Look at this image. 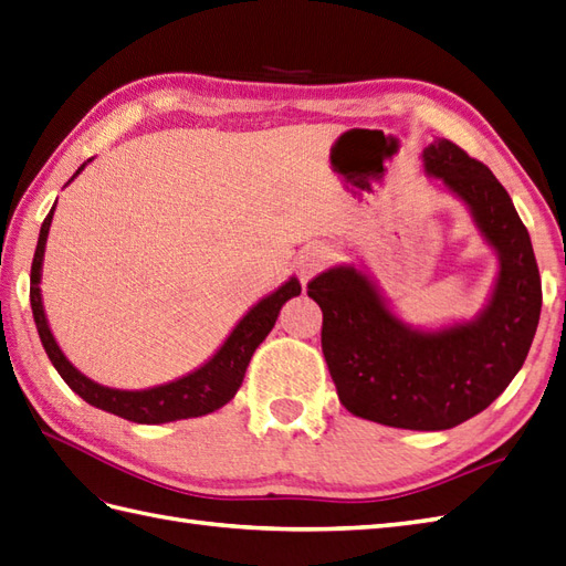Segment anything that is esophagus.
<instances>
[{
	"label": "esophagus",
	"instance_id": "1",
	"mask_svg": "<svg viewBox=\"0 0 566 566\" xmlns=\"http://www.w3.org/2000/svg\"><path fill=\"white\" fill-rule=\"evenodd\" d=\"M327 262H331V251L325 245H313L308 251H304V255L298 258V277L304 284H308V280H313Z\"/></svg>",
	"mask_w": 566,
	"mask_h": 566
}]
</instances>
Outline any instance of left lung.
Returning <instances> with one entry per match:
<instances>
[{"label":"left lung","instance_id":"1","mask_svg":"<svg viewBox=\"0 0 566 566\" xmlns=\"http://www.w3.org/2000/svg\"><path fill=\"white\" fill-rule=\"evenodd\" d=\"M424 176L468 209L499 270L478 315L437 327L407 323L364 265H335L308 284L323 311V354L339 402L371 422L441 431L490 407L521 371L543 289L528 229L492 170L449 139L422 151Z\"/></svg>","mask_w":566,"mask_h":566}]
</instances>
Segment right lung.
Here are the masks:
<instances>
[{
  "label": "right lung",
  "instance_id": "right-lung-1",
  "mask_svg": "<svg viewBox=\"0 0 566 566\" xmlns=\"http://www.w3.org/2000/svg\"><path fill=\"white\" fill-rule=\"evenodd\" d=\"M86 164H91V159L76 168L72 180L82 174ZM52 214H55V205H52L50 214L43 221L41 235H38L33 265H31V308H33L38 335H41V343L45 347V354L50 357L52 366H55L57 374L64 378V384H67L78 398H84L88 405L98 407V410L129 419V422L166 424V422H176V419L202 417L227 405L235 392H239L253 352L260 347L262 339L268 337L274 323H277L282 306L289 298L301 294L298 280L289 277L282 286L274 289L272 294L262 296L258 304L248 311L239 323H235L229 337L223 339V345L200 366V369L170 380V384H161L144 390H123V388L103 386L76 369V366L67 359V354L60 349L55 335L50 331L45 306H43V294H41V280H43L45 243H48Z\"/></svg>",
  "mask_w": 566,
  "mask_h": 566
}]
</instances>
